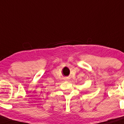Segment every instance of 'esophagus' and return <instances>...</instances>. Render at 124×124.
<instances>
[{
  "label": "esophagus",
  "instance_id": "obj_1",
  "mask_svg": "<svg viewBox=\"0 0 124 124\" xmlns=\"http://www.w3.org/2000/svg\"><path fill=\"white\" fill-rule=\"evenodd\" d=\"M69 77H65L64 78V79L65 81H68V80H69Z\"/></svg>",
  "mask_w": 124,
  "mask_h": 124
}]
</instances>
